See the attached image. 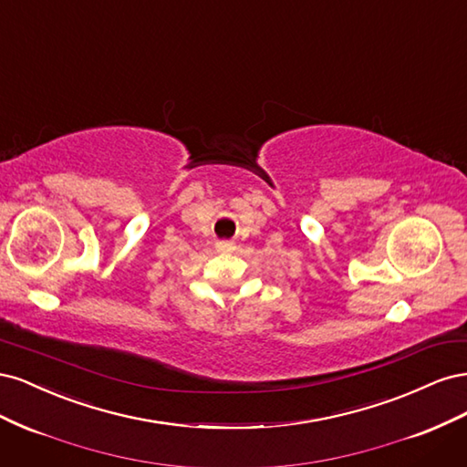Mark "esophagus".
<instances>
[{
  "label": "esophagus",
  "instance_id": "obj_1",
  "mask_svg": "<svg viewBox=\"0 0 467 467\" xmlns=\"http://www.w3.org/2000/svg\"><path fill=\"white\" fill-rule=\"evenodd\" d=\"M216 249H218L220 253H232V251H234V244H232V242H218V244H216Z\"/></svg>",
  "mask_w": 467,
  "mask_h": 467
}]
</instances>
